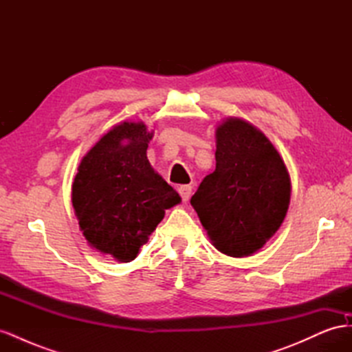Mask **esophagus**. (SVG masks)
<instances>
[{"label": "esophagus", "instance_id": "esophagus-1", "mask_svg": "<svg viewBox=\"0 0 352 352\" xmlns=\"http://www.w3.org/2000/svg\"><path fill=\"white\" fill-rule=\"evenodd\" d=\"M177 190H179V195L182 197V199L186 202L190 198V194H192V186H190V185H182V186L177 188Z\"/></svg>", "mask_w": 352, "mask_h": 352}]
</instances>
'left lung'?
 <instances>
[{
	"mask_svg": "<svg viewBox=\"0 0 352 352\" xmlns=\"http://www.w3.org/2000/svg\"><path fill=\"white\" fill-rule=\"evenodd\" d=\"M289 198V175L267 138L241 119L223 122L216 170L190 198L214 247L230 257L258 251L280 228Z\"/></svg>",
	"mask_w": 352,
	"mask_h": 352,
	"instance_id": "left-lung-1",
	"label": "left lung"
}]
</instances>
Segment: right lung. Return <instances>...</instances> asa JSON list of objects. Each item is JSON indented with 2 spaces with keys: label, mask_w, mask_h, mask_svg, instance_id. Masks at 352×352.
<instances>
[{
  "label": "right lung",
  "mask_w": 352,
  "mask_h": 352,
  "mask_svg": "<svg viewBox=\"0 0 352 352\" xmlns=\"http://www.w3.org/2000/svg\"><path fill=\"white\" fill-rule=\"evenodd\" d=\"M151 138L144 123L116 126L83 157L73 182L72 202L85 238L124 263L136 258L164 210L180 202L148 162Z\"/></svg>",
  "instance_id": "add662e5"
}]
</instances>
